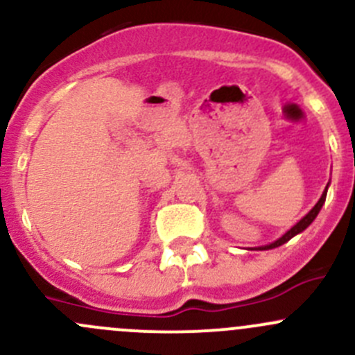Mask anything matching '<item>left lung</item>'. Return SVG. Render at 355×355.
I'll list each match as a JSON object with an SVG mask.
<instances>
[{
    "label": "left lung",
    "instance_id": "8db88e82",
    "mask_svg": "<svg viewBox=\"0 0 355 355\" xmlns=\"http://www.w3.org/2000/svg\"><path fill=\"white\" fill-rule=\"evenodd\" d=\"M327 192H328V185H327V189H324L323 196H321L320 200H318V202H316V206H314L313 209H311L309 213H307L306 216H304L302 220L299 221V223L293 225V227L290 228V230L287 232V234L284 235V237H280V239H278V241H275L273 244H270V245H263V247H257V249H259V250H268V249H275V247H280L282 244H285V242H288L290 239H292V237H295L297 234H300V232L306 230V228L309 227L311 223H313L314 218L318 216V213H320V211H321V207H323L324 200H327Z\"/></svg>",
    "mask_w": 355,
    "mask_h": 355
}]
</instances>
